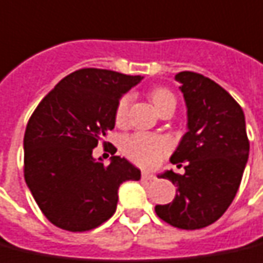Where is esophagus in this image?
Listing matches in <instances>:
<instances>
[{
	"label": "esophagus",
	"instance_id": "34e87169",
	"mask_svg": "<svg viewBox=\"0 0 263 263\" xmlns=\"http://www.w3.org/2000/svg\"><path fill=\"white\" fill-rule=\"evenodd\" d=\"M142 179H145V181H155L157 178H155V175H152L151 172H148V171H144L142 172Z\"/></svg>",
	"mask_w": 263,
	"mask_h": 263
}]
</instances>
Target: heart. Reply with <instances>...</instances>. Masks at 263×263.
<instances>
[{"label": "heart", "mask_w": 263, "mask_h": 263, "mask_svg": "<svg viewBox=\"0 0 263 263\" xmlns=\"http://www.w3.org/2000/svg\"><path fill=\"white\" fill-rule=\"evenodd\" d=\"M151 101L155 106V109L166 102H175L174 95L165 88L154 89L151 93ZM129 104H131V95H125L118 102L117 114H115L118 124L125 121ZM122 149L125 152L126 157L131 158L134 162L139 163L142 166H154L170 151V141L165 138L154 137V135H148V134H135V135L124 139Z\"/></svg>", "instance_id": "heart-1"}]
</instances>
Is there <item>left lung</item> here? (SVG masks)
Returning a JSON list of instances; mask_svg holds the SVG:
<instances>
[{
  "mask_svg": "<svg viewBox=\"0 0 263 263\" xmlns=\"http://www.w3.org/2000/svg\"><path fill=\"white\" fill-rule=\"evenodd\" d=\"M186 106V132L171 162H185V174L165 171L175 199L157 205V215L181 229H201L218 221L238 192L249 158L245 115L216 82L191 71L175 75Z\"/></svg>",
  "mask_w": 263,
  "mask_h": 263,
  "instance_id": "1",
  "label": "left lung"
}]
</instances>
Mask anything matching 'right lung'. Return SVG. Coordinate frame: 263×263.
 Here are the masks:
<instances>
[{"instance_id":"right-lung-1","label":"right lung","mask_w":263,"mask_h":263,"mask_svg":"<svg viewBox=\"0 0 263 263\" xmlns=\"http://www.w3.org/2000/svg\"><path fill=\"white\" fill-rule=\"evenodd\" d=\"M144 77L84 68L61 80L40 102L24 135V175L55 227L84 232L117 211L118 189L141 171L115 155L109 165L92 149L115 126L119 100Z\"/></svg>"}]
</instances>
